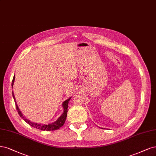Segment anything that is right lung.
<instances>
[{"instance_id":"add662e5","label":"right lung","mask_w":156,"mask_h":156,"mask_svg":"<svg viewBox=\"0 0 156 156\" xmlns=\"http://www.w3.org/2000/svg\"><path fill=\"white\" fill-rule=\"evenodd\" d=\"M14 80H15V76L13 77V80H12V87L13 88V85L14 83ZM12 95L13 97V99L15 101V106H16V108L18 112V114L20 115V117H21L23 118V119L24 120V121H26L28 124H29L30 126H31L32 127L37 128V129L41 130H46V131H53V130H58L59 129V128L63 126V125L64 124V122H65L66 119V117H67V112H68V105L69 100H70L71 98H69V99H68L67 100L64 101L62 103V107L64 108V112H63V114L58 118V119L51 123H50V124L48 125H42V124H37V123H35L30 121V120L27 119L26 118H25L22 112H21L19 108V106L17 104V102L15 101V95L13 94V92H12Z\"/></svg>"}]
</instances>
